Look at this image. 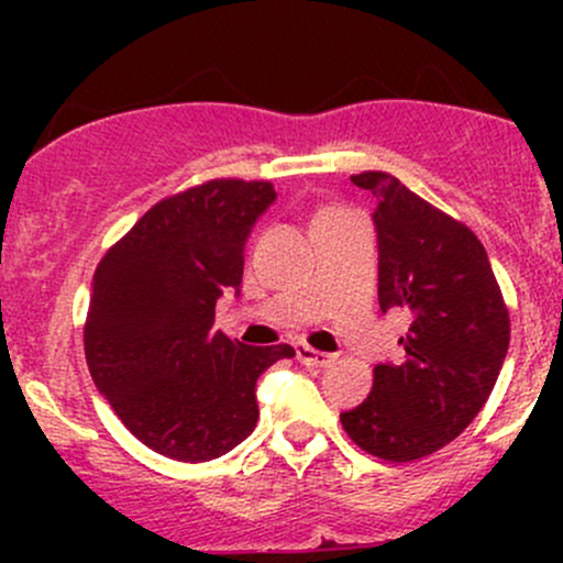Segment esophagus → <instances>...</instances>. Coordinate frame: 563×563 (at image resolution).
Listing matches in <instances>:
<instances>
[{
    "instance_id": "34e87169",
    "label": "esophagus",
    "mask_w": 563,
    "mask_h": 563,
    "mask_svg": "<svg viewBox=\"0 0 563 563\" xmlns=\"http://www.w3.org/2000/svg\"><path fill=\"white\" fill-rule=\"evenodd\" d=\"M297 360L308 367H327V365H332L334 356L310 349V345H297Z\"/></svg>"
}]
</instances>
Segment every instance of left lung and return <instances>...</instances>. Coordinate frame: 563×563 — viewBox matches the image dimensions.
<instances>
[{"mask_svg": "<svg viewBox=\"0 0 563 563\" xmlns=\"http://www.w3.org/2000/svg\"><path fill=\"white\" fill-rule=\"evenodd\" d=\"M376 198L378 305L411 313L400 362L340 413L371 455L408 463L457 439L482 411L509 349V313L482 242L384 172L351 176Z\"/></svg>", "mask_w": 563, "mask_h": 563, "instance_id": "1", "label": "left lung"}]
</instances>
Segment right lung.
Segmentation results:
<instances>
[{
  "instance_id": "obj_1",
  "label": "right lung",
  "mask_w": 563,
  "mask_h": 563,
  "mask_svg": "<svg viewBox=\"0 0 563 563\" xmlns=\"http://www.w3.org/2000/svg\"><path fill=\"white\" fill-rule=\"evenodd\" d=\"M272 181L212 179L163 198L92 277L84 349L95 387L161 455L203 463L258 422L255 382L291 345L255 349L212 332L214 305L240 294L245 242L275 203Z\"/></svg>"
}]
</instances>
